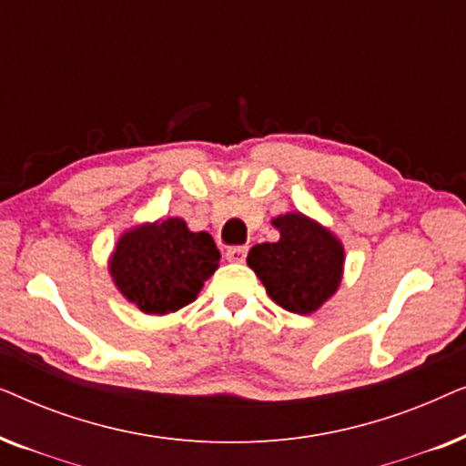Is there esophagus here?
I'll use <instances>...</instances> for the list:
<instances>
[{
    "label": "esophagus",
    "instance_id": "obj_1",
    "mask_svg": "<svg viewBox=\"0 0 466 466\" xmlns=\"http://www.w3.org/2000/svg\"><path fill=\"white\" fill-rule=\"evenodd\" d=\"M246 254H248V246H231V248H227V258L231 260V263H244Z\"/></svg>",
    "mask_w": 466,
    "mask_h": 466
}]
</instances>
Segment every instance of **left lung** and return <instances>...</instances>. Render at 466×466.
I'll return each instance as SVG.
<instances>
[{
	"label": "left lung",
	"instance_id": "8db88e82",
	"mask_svg": "<svg viewBox=\"0 0 466 466\" xmlns=\"http://www.w3.org/2000/svg\"><path fill=\"white\" fill-rule=\"evenodd\" d=\"M271 225L279 239L254 246L248 265L279 308L311 314L339 289L346 260L341 241L301 212L278 216Z\"/></svg>",
	"mask_w": 466,
	"mask_h": 466
}]
</instances>
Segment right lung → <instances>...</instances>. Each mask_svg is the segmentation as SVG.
<instances>
[{
    "mask_svg": "<svg viewBox=\"0 0 466 466\" xmlns=\"http://www.w3.org/2000/svg\"><path fill=\"white\" fill-rule=\"evenodd\" d=\"M218 263L212 235L193 233L182 218H165L120 235L110 273L116 289L139 311L165 316L193 303Z\"/></svg>",
    "mask_w": 466,
    "mask_h": 466,
    "instance_id": "add662e5",
    "label": "right lung"
}]
</instances>
